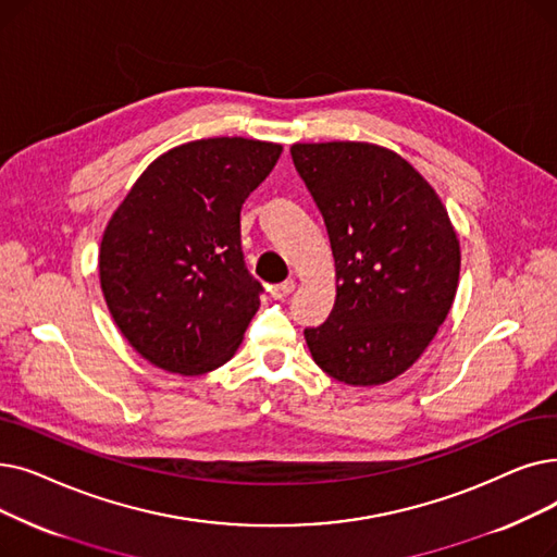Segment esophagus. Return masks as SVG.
Masks as SVG:
<instances>
[{"label": "esophagus", "instance_id": "esophagus-1", "mask_svg": "<svg viewBox=\"0 0 557 557\" xmlns=\"http://www.w3.org/2000/svg\"><path fill=\"white\" fill-rule=\"evenodd\" d=\"M294 288H296V280H286V282H282V284L269 286V292H271V296H273L275 300H284L286 296L294 294Z\"/></svg>", "mask_w": 557, "mask_h": 557}]
</instances>
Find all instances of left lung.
Wrapping results in <instances>:
<instances>
[{
	"mask_svg": "<svg viewBox=\"0 0 557 557\" xmlns=\"http://www.w3.org/2000/svg\"><path fill=\"white\" fill-rule=\"evenodd\" d=\"M327 227L336 300L305 338L313 361L352 386L384 384L423 355L459 282V238L417 168L382 145H292Z\"/></svg>",
	"mask_w": 557,
	"mask_h": 557,
	"instance_id": "1",
	"label": "left lung"
}]
</instances>
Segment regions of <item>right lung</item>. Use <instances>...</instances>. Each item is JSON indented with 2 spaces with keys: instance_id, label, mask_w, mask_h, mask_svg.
I'll return each instance as SVG.
<instances>
[{
  "instance_id": "1",
  "label": "right lung",
  "mask_w": 557,
  "mask_h": 557,
  "mask_svg": "<svg viewBox=\"0 0 557 557\" xmlns=\"http://www.w3.org/2000/svg\"><path fill=\"white\" fill-rule=\"evenodd\" d=\"M282 145L190 140L157 157L113 211L100 284L115 325L150 364L182 375L223 367L259 309L240 252V207Z\"/></svg>"
}]
</instances>
